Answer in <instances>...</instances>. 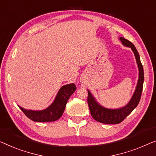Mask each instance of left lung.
<instances>
[{
    "label": "left lung",
    "mask_w": 156,
    "mask_h": 156,
    "mask_svg": "<svg viewBox=\"0 0 156 156\" xmlns=\"http://www.w3.org/2000/svg\"><path fill=\"white\" fill-rule=\"evenodd\" d=\"M119 39L123 45L125 47H130L134 54L138 68H139V80H138L134 93L128 104L126 106L118 109H107L101 106L97 102L90 92L87 90V93H88L87 104H88L92 117L97 122L103 123V124H117L122 122L137 107L141 99L142 90H143L144 73L139 52L131 41L127 40L124 37H119Z\"/></svg>",
    "instance_id": "obj_1"
}]
</instances>
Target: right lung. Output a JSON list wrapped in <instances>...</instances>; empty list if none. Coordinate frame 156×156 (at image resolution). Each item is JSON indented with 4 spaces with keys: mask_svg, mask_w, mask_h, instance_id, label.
<instances>
[{
    "mask_svg": "<svg viewBox=\"0 0 156 156\" xmlns=\"http://www.w3.org/2000/svg\"><path fill=\"white\" fill-rule=\"evenodd\" d=\"M76 90V86L74 83L63 85L59 90L52 104L43 110H28L20 106L19 107L29 119L34 122L56 121L62 116L68 100Z\"/></svg>",
    "mask_w": 156,
    "mask_h": 156,
    "instance_id": "obj_1",
    "label": "right lung"
}]
</instances>
